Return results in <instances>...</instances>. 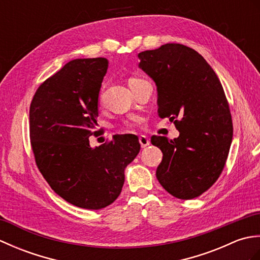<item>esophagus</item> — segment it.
<instances>
[{"label": "esophagus", "mask_w": 260, "mask_h": 260, "mask_svg": "<svg viewBox=\"0 0 260 260\" xmlns=\"http://www.w3.org/2000/svg\"><path fill=\"white\" fill-rule=\"evenodd\" d=\"M140 144H141V146H142V148H145L146 146H148L150 145V140L147 139L146 136H144V135H142V136H140Z\"/></svg>", "instance_id": "1"}]
</instances>
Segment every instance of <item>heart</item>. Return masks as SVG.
Returning <instances> with one entry per match:
<instances>
[{"mask_svg":"<svg viewBox=\"0 0 260 260\" xmlns=\"http://www.w3.org/2000/svg\"><path fill=\"white\" fill-rule=\"evenodd\" d=\"M140 80H141V79H137V78H131V79L128 80V85H129V87H131V86H133L134 84H136V82H137V81H140Z\"/></svg>","mask_w":260,"mask_h":260,"instance_id":"1","label":"heart"}]
</instances>
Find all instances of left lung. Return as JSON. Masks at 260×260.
Wrapping results in <instances>:
<instances>
[{"label": "left lung", "mask_w": 260, "mask_h": 260, "mask_svg": "<svg viewBox=\"0 0 260 260\" xmlns=\"http://www.w3.org/2000/svg\"><path fill=\"white\" fill-rule=\"evenodd\" d=\"M137 57L139 68L156 85L158 116L169 117L180 132L174 140L152 137V144L163 153L156 178L173 197L194 199L218 180L233 142L221 82L200 53L179 43Z\"/></svg>", "instance_id": "1"}]
</instances>
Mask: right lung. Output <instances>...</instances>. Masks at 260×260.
<instances>
[{
    "mask_svg": "<svg viewBox=\"0 0 260 260\" xmlns=\"http://www.w3.org/2000/svg\"><path fill=\"white\" fill-rule=\"evenodd\" d=\"M108 63L106 58L71 60L38 88L30 106L31 145L43 178L66 201L89 210L118 198L125 169L141 150L135 135L89 144Z\"/></svg>",
    "mask_w": 260,
    "mask_h": 260,
    "instance_id": "1",
    "label": "right lung"
}]
</instances>
